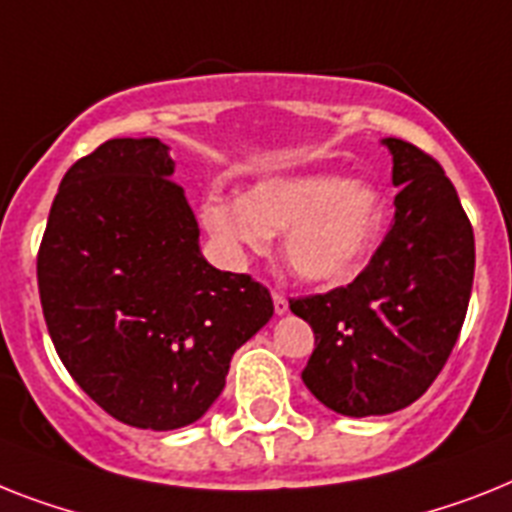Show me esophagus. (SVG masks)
<instances>
[{"mask_svg": "<svg viewBox=\"0 0 512 512\" xmlns=\"http://www.w3.org/2000/svg\"><path fill=\"white\" fill-rule=\"evenodd\" d=\"M274 314L277 316H282V314H287V298L282 293H277V290H274Z\"/></svg>", "mask_w": 512, "mask_h": 512, "instance_id": "obj_1", "label": "esophagus"}]
</instances>
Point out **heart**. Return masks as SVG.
<instances>
[{"label":"heart","instance_id":"1","mask_svg":"<svg viewBox=\"0 0 512 512\" xmlns=\"http://www.w3.org/2000/svg\"><path fill=\"white\" fill-rule=\"evenodd\" d=\"M387 206L374 185L340 175H280L251 185L243 198L211 196L201 222L232 253L266 251L274 232H287V266L314 285H340L377 251Z\"/></svg>","mask_w":512,"mask_h":512}]
</instances>
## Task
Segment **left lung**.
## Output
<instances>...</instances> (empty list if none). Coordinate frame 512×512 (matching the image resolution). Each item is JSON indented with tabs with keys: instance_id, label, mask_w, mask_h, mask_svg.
Instances as JSON below:
<instances>
[{
	"instance_id": "1",
	"label": "left lung",
	"mask_w": 512,
	"mask_h": 512,
	"mask_svg": "<svg viewBox=\"0 0 512 512\" xmlns=\"http://www.w3.org/2000/svg\"><path fill=\"white\" fill-rule=\"evenodd\" d=\"M395 219L356 280L293 298L314 329L303 382L342 416H384L429 390L453 353L474 285V227L437 159L400 138Z\"/></svg>"
}]
</instances>
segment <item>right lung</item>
Listing matches in <instances>:
<instances>
[{
  "instance_id": "right-lung-1",
  "label": "right lung",
  "mask_w": 512,
  "mask_h": 512,
  "mask_svg": "<svg viewBox=\"0 0 512 512\" xmlns=\"http://www.w3.org/2000/svg\"><path fill=\"white\" fill-rule=\"evenodd\" d=\"M159 138H112L65 172L36 274L57 356L88 398L170 432L225 390L232 353L274 314L248 274L201 256L198 222Z\"/></svg>"
}]
</instances>
